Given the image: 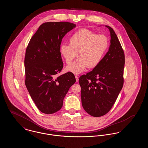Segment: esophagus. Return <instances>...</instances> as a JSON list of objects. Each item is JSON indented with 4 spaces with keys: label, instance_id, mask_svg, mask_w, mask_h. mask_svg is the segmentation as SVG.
<instances>
[{
    "label": "esophagus",
    "instance_id": "esophagus-1",
    "mask_svg": "<svg viewBox=\"0 0 148 148\" xmlns=\"http://www.w3.org/2000/svg\"><path fill=\"white\" fill-rule=\"evenodd\" d=\"M75 79H76V81L78 82V80H79V77H78V76H77V75H75Z\"/></svg>",
    "mask_w": 148,
    "mask_h": 148
}]
</instances>
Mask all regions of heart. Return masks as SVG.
<instances>
[{
	"label": "heart",
	"instance_id": "heart-1",
	"mask_svg": "<svg viewBox=\"0 0 148 148\" xmlns=\"http://www.w3.org/2000/svg\"><path fill=\"white\" fill-rule=\"evenodd\" d=\"M69 45L63 44L59 51L65 63L71 64L77 56V59L66 68L75 74H80L89 67L92 68L101 62L109 47L108 38L87 29H81L71 35Z\"/></svg>",
	"mask_w": 148,
	"mask_h": 148
}]
</instances>
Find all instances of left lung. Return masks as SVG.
<instances>
[{
  "label": "left lung",
  "mask_w": 148,
  "mask_h": 148,
  "mask_svg": "<svg viewBox=\"0 0 148 148\" xmlns=\"http://www.w3.org/2000/svg\"><path fill=\"white\" fill-rule=\"evenodd\" d=\"M110 45L101 62L79 79L82 106L94 117L106 115L112 109L124 83L125 56L118 36L110 27Z\"/></svg>",
  "instance_id": "left-lung-1"
}]
</instances>
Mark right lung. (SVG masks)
<instances>
[{
    "instance_id": "add662e5",
    "label": "right lung",
    "mask_w": 148,
    "mask_h": 148,
    "mask_svg": "<svg viewBox=\"0 0 148 148\" xmlns=\"http://www.w3.org/2000/svg\"><path fill=\"white\" fill-rule=\"evenodd\" d=\"M75 24L69 22H47L42 24L32 36L24 59L25 84L38 109L51 114L59 111L71 86L76 79L68 72L56 77L63 69L59 51L62 39Z\"/></svg>"
}]
</instances>
